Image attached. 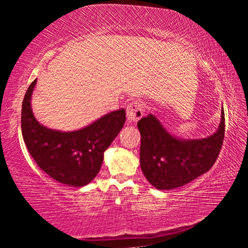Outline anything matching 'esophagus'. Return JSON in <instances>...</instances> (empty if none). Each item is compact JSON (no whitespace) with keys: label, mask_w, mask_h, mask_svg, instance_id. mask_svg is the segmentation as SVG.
<instances>
[{"label":"esophagus","mask_w":248,"mask_h":248,"mask_svg":"<svg viewBox=\"0 0 248 248\" xmlns=\"http://www.w3.org/2000/svg\"><path fill=\"white\" fill-rule=\"evenodd\" d=\"M143 109V103L138 102V100H133L132 103H130L127 107L128 123H137L138 120H140L144 114Z\"/></svg>","instance_id":"obj_1"}]
</instances>
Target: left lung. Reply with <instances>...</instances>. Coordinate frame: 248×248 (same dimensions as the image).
<instances>
[{"label": "left lung", "mask_w": 248, "mask_h": 248, "mask_svg": "<svg viewBox=\"0 0 248 248\" xmlns=\"http://www.w3.org/2000/svg\"><path fill=\"white\" fill-rule=\"evenodd\" d=\"M138 128L140 164L146 179L157 189H174L207 173L215 164L223 144L224 111L216 133L200 140L177 139L152 114L141 118Z\"/></svg>", "instance_id": "obj_1"}]
</instances>
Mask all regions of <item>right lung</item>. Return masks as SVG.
Returning <instances> with one entry per match:
<instances>
[{
    "label": "right lung",
    "mask_w": 248,
    "mask_h": 248,
    "mask_svg": "<svg viewBox=\"0 0 248 248\" xmlns=\"http://www.w3.org/2000/svg\"><path fill=\"white\" fill-rule=\"evenodd\" d=\"M35 79L22 105V133L28 152L41 170L57 182L82 187L98 174L106 151L125 121V110L109 112L87 127L61 132L40 124L33 116L31 98Z\"/></svg>",
    "instance_id": "right-lung-1"
}]
</instances>
